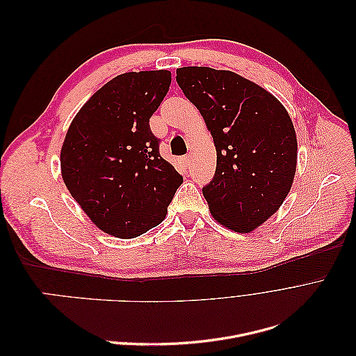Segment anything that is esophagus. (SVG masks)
<instances>
[{"mask_svg": "<svg viewBox=\"0 0 356 356\" xmlns=\"http://www.w3.org/2000/svg\"><path fill=\"white\" fill-rule=\"evenodd\" d=\"M191 163V159H190V156H184L182 157V165L184 166H188Z\"/></svg>", "mask_w": 356, "mask_h": 356, "instance_id": "34e87169", "label": "esophagus"}]
</instances>
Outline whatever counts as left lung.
<instances>
[{"instance_id": "8db88e82", "label": "left lung", "mask_w": 356, "mask_h": 356, "mask_svg": "<svg viewBox=\"0 0 356 356\" xmlns=\"http://www.w3.org/2000/svg\"><path fill=\"white\" fill-rule=\"evenodd\" d=\"M177 81L202 114L217 170L202 193L213 220L251 233L277 212L293 187L297 135L276 96L227 70L184 67Z\"/></svg>"}]
</instances>
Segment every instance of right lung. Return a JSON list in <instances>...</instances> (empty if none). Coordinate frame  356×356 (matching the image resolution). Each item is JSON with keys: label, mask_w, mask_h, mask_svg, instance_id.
Here are the masks:
<instances>
[{"label": "right lung", "mask_w": 356, "mask_h": 356, "mask_svg": "<svg viewBox=\"0 0 356 356\" xmlns=\"http://www.w3.org/2000/svg\"><path fill=\"white\" fill-rule=\"evenodd\" d=\"M169 86L166 70L117 75L81 106L63 139V182L96 227L114 238L159 225L182 184L149 131Z\"/></svg>", "instance_id": "right-lung-1"}]
</instances>
